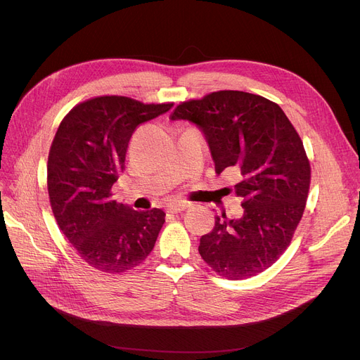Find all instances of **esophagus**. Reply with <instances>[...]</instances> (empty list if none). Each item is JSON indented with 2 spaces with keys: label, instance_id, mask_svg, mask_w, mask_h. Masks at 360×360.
I'll return each instance as SVG.
<instances>
[{
  "label": "esophagus",
  "instance_id": "1",
  "mask_svg": "<svg viewBox=\"0 0 360 360\" xmlns=\"http://www.w3.org/2000/svg\"><path fill=\"white\" fill-rule=\"evenodd\" d=\"M188 207H190V204H188V202H172V204L167 205V213L176 214V213H181V212L186 210Z\"/></svg>",
  "mask_w": 360,
  "mask_h": 360
}]
</instances>
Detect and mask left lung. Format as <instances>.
Here are the masks:
<instances>
[{
	"instance_id": "8db88e82",
	"label": "left lung",
	"mask_w": 360,
	"mask_h": 360,
	"mask_svg": "<svg viewBox=\"0 0 360 360\" xmlns=\"http://www.w3.org/2000/svg\"><path fill=\"white\" fill-rule=\"evenodd\" d=\"M172 120L195 124L216 172H239V219L216 216L198 252L220 276L240 280L267 270L286 251L305 210L311 166L304 143L281 108L258 94L220 90L182 102Z\"/></svg>"
}]
</instances>
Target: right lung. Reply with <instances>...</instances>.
Masks as SVG:
<instances>
[{
  "mask_svg": "<svg viewBox=\"0 0 360 360\" xmlns=\"http://www.w3.org/2000/svg\"><path fill=\"white\" fill-rule=\"evenodd\" d=\"M172 106L93 98L74 106L56 131L48 156L51 207L61 232L93 269L124 273L155 247L165 212H137L113 200L110 190L125 169L132 132Z\"/></svg>",
  "mask_w": 360,
  "mask_h": 360,
  "instance_id": "right-lung-1",
  "label": "right lung"
}]
</instances>
